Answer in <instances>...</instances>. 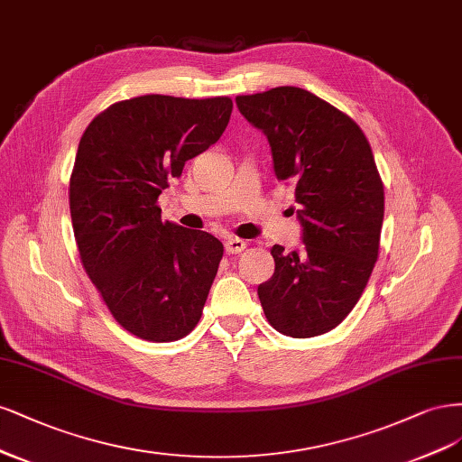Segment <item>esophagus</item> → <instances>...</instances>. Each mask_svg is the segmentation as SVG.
<instances>
[{
  "mask_svg": "<svg viewBox=\"0 0 462 462\" xmlns=\"http://www.w3.org/2000/svg\"><path fill=\"white\" fill-rule=\"evenodd\" d=\"M245 242L240 240V237H228V240L225 242V249L226 253H232V255H237V253H242L245 249Z\"/></svg>",
  "mask_w": 462,
  "mask_h": 462,
  "instance_id": "1",
  "label": "esophagus"
}]
</instances>
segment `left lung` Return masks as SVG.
Returning <instances> with one entry per match:
<instances>
[{"label":"left lung","mask_w":462,"mask_h":462,"mask_svg":"<svg viewBox=\"0 0 462 462\" xmlns=\"http://www.w3.org/2000/svg\"><path fill=\"white\" fill-rule=\"evenodd\" d=\"M236 106L269 140L278 180L295 184L305 244L271 249L274 274L257 288L264 315L284 336L330 332L378 259L383 186L370 143L353 118L303 88L237 96Z\"/></svg>","instance_id":"left-lung-1"}]
</instances>
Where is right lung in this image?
<instances>
[{
  "mask_svg": "<svg viewBox=\"0 0 462 462\" xmlns=\"http://www.w3.org/2000/svg\"><path fill=\"white\" fill-rule=\"evenodd\" d=\"M230 113V97L140 96L99 113L80 138L69 188L80 259L115 320L142 339H180L201 319L225 247L162 222L157 198Z\"/></svg>",
  "mask_w": 462,
  "mask_h": 462,
  "instance_id": "1",
  "label": "right lung"
}]
</instances>
